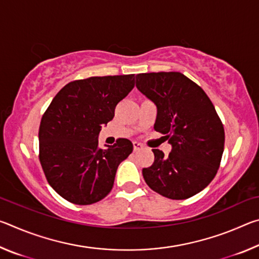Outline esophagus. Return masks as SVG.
<instances>
[{
    "instance_id": "1",
    "label": "esophagus",
    "mask_w": 259,
    "mask_h": 259,
    "mask_svg": "<svg viewBox=\"0 0 259 259\" xmlns=\"http://www.w3.org/2000/svg\"><path fill=\"white\" fill-rule=\"evenodd\" d=\"M143 150V145L138 142H134V151L137 152V151H140Z\"/></svg>"
}]
</instances>
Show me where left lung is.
I'll return each instance as SVG.
<instances>
[{
    "mask_svg": "<svg viewBox=\"0 0 259 259\" xmlns=\"http://www.w3.org/2000/svg\"><path fill=\"white\" fill-rule=\"evenodd\" d=\"M136 87L156 106L154 130L168 139V155L153 150L154 162L143 169L153 191L184 200L207 187L221 164L225 133L211 100L179 72L143 73Z\"/></svg>",
    "mask_w": 259,
    "mask_h": 259,
    "instance_id": "left-lung-1",
    "label": "left lung"
}]
</instances>
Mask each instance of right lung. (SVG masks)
<instances>
[{
    "label": "right lung",
    "mask_w": 259,
    "mask_h": 259,
    "mask_svg": "<svg viewBox=\"0 0 259 259\" xmlns=\"http://www.w3.org/2000/svg\"><path fill=\"white\" fill-rule=\"evenodd\" d=\"M135 87V74L69 82L43 114L40 162L49 185L69 202L87 205L111 192L117 166L134 150L129 139L98 146L102 126Z\"/></svg>",
    "instance_id": "obj_1"
}]
</instances>
